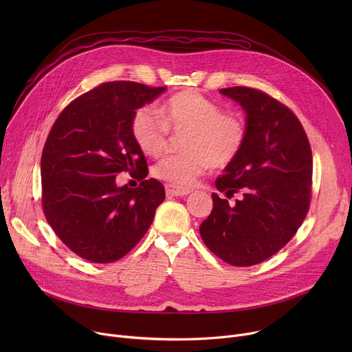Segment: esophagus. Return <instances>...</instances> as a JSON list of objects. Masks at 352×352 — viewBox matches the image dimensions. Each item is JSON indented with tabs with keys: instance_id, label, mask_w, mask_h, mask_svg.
<instances>
[{
	"instance_id": "1",
	"label": "esophagus",
	"mask_w": 352,
	"mask_h": 352,
	"mask_svg": "<svg viewBox=\"0 0 352 352\" xmlns=\"http://www.w3.org/2000/svg\"><path fill=\"white\" fill-rule=\"evenodd\" d=\"M191 192H192L191 188H181V187L173 186V184H168V186L165 187V194L168 197H182V195H188Z\"/></svg>"
}]
</instances>
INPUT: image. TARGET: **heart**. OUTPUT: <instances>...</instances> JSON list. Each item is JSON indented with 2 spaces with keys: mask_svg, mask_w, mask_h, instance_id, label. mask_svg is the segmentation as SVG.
<instances>
[{
  "mask_svg": "<svg viewBox=\"0 0 352 352\" xmlns=\"http://www.w3.org/2000/svg\"><path fill=\"white\" fill-rule=\"evenodd\" d=\"M133 135L141 151L158 157L168 142V131L186 134V154L162 158L154 175L173 186H191L197 177L212 166L223 168L236 160L247 140L245 121L227 114L217 102L201 92L187 89L166 101L160 114L150 107L140 108L131 124Z\"/></svg>",
  "mask_w": 352,
  "mask_h": 352,
  "instance_id": "b5f03b06",
  "label": "heart"
}]
</instances>
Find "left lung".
Masks as SVG:
<instances>
[{
    "mask_svg": "<svg viewBox=\"0 0 352 352\" xmlns=\"http://www.w3.org/2000/svg\"><path fill=\"white\" fill-rule=\"evenodd\" d=\"M245 113L247 140L236 160L215 181L214 207L202 221L204 244L221 260L250 267L278 252L308 212L312 154L307 134L289 108L247 87L223 88ZM239 199H228L234 194Z\"/></svg>",
    "mask_w": 352,
    "mask_h": 352,
    "instance_id": "1",
    "label": "left lung"
}]
</instances>
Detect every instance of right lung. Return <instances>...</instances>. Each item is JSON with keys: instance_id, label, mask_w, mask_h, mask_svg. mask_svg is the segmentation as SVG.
I'll use <instances>...</instances> for the list:
<instances>
[{"instance_id": "obj_1", "label": "right lung", "mask_w": 352, "mask_h": 352, "mask_svg": "<svg viewBox=\"0 0 352 352\" xmlns=\"http://www.w3.org/2000/svg\"><path fill=\"white\" fill-rule=\"evenodd\" d=\"M166 87L133 81L105 82L64 108L41 157L43 208L61 241L91 263H114L131 251L153 224L165 198L164 186L148 175L133 135L137 109ZM128 170L137 189L116 186Z\"/></svg>"}]
</instances>
